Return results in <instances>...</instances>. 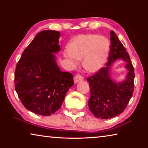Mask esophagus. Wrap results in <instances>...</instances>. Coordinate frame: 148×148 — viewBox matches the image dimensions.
I'll return each mask as SVG.
<instances>
[{
    "label": "esophagus",
    "mask_w": 148,
    "mask_h": 148,
    "mask_svg": "<svg viewBox=\"0 0 148 148\" xmlns=\"http://www.w3.org/2000/svg\"><path fill=\"white\" fill-rule=\"evenodd\" d=\"M83 79H84V77L82 76V75L78 74H76L74 77V81L75 83H77L78 82L81 81V80H83Z\"/></svg>",
    "instance_id": "1"
}]
</instances>
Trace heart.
<instances>
[{
  "mask_svg": "<svg viewBox=\"0 0 148 148\" xmlns=\"http://www.w3.org/2000/svg\"><path fill=\"white\" fill-rule=\"evenodd\" d=\"M108 53L109 43L106 38L96 34H81L70 43L69 50L64 55L72 63L84 58L85 69L95 72L104 66Z\"/></svg>",
  "mask_w": 148,
  "mask_h": 148,
  "instance_id": "heart-1",
  "label": "heart"
}]
</instances>
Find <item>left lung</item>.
Wrapping results in <instances>:
<instances>
[{
    "mask_svg": "<svg viewBox=\"0 0 148 148\" xmlns=\"http://www.w3.org/2000/svg\"><path fill=\"white\" fill-rule=\"evenodd\" d=\"M110 49L106 66L87 78L91 97L88 101L90 111L97 118L106 119L121 114L131 100L134 91V71L126 48L113 31L110 32ZM117 58L127 61L129 72L127 78L117 84L110 79L111 64Z\"/></svg>",
    "mask_w": 148,
    "mask_h": 148,
    "instance_id": "left-lung-1",
    "label": "left lung"
}]
</instances>
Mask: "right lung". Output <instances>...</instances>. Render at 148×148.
Segmentation results:
<instances>
[{"label": "right lung", "instance_id": "1", "mask_svg": "<svg viewBox=\"0 0 148 148\" xmlns=\"http://www.w3.org/2000/svg\"><path fill=\"white\" fill-rule=\"evenodd\" d=\"M59 36L58 31L40 32L24 50L15 71V89L21 103L41 116L58 110L74 84L71 73L60 71L53 54L61 49Z\"/></svg>", "mask_w": 148, "mask_h": 148}]
</instances>
